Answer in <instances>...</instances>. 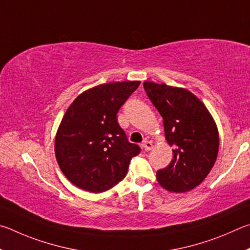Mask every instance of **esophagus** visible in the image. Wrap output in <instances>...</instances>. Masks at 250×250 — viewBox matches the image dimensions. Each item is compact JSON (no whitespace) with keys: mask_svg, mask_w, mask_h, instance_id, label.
<instances>
[{"mask_svg":"<svg viewBox=\"0 0 250 250\" xmlns=\"http://www.w3.org/2000/svg\"><path fill=\"white\" fill-rule=\"evenodd\" d=\"M143 148H144V149H145L146 151L151 150V149H152V144H151V142H148V141L144 142V143H143Z\"/></svg>","mask_w":250,"mask_h":250,"instance_id":"34e87169","label":"esophagus"}]
</instances>
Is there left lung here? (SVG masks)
<instances>
[{"mask_svg":"<svg viewBox=\"0 0 250 250\" xmlns=\"http://www.w3.org/2000/svg\"><path fill=\"white\" fill-rule=\"evenodd\" d=\"M146 94L164 120L166 139L173 158L157 171L166 190L183 193L202 183L216 161L218 132L208 108L190 91L144 82Z\"/></svg>","mask_w":250,"mask_h":250,"instance_id":"1","label":"left lung"}]
</instances>
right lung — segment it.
<instances>
[{
  "instance_id": "obj_1",
  "label": "right lung",
  "mask_w": 250,
  "mask_h": 250,
  "mask_svg": "<svg viewBox=\"0 0 250 250\" xmlns=\"http://www.w3.org/2000/svg\"><path fill=\"white\" fill-rule=\"evenodd\" d=\"M141 84L106 83L84 91L68 107L57 132L56 158L70 182L100 193L126 177L141 147L128 142L117 112Z\"/></svg>"
}]
</instances>
